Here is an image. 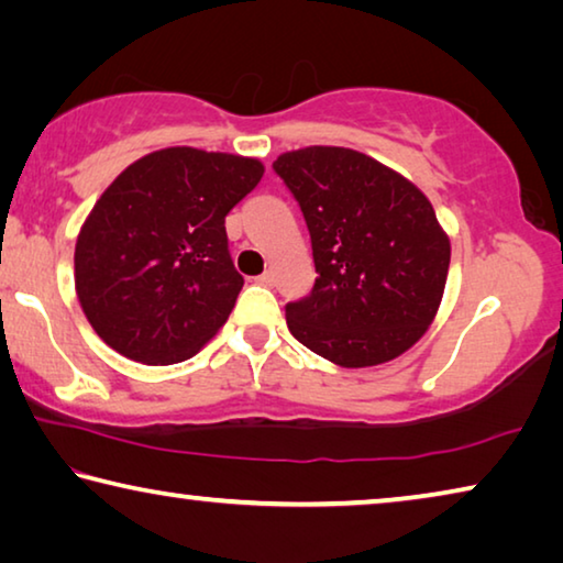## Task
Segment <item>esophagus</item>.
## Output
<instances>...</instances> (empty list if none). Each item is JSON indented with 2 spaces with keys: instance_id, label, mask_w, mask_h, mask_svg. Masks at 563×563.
<instances>
[{
  "instance_id": "obj_1",
  "label": "esophagus",
  "mask_w": 563,
  "mask_h": 563,
  "mask_svg": "<svg viewBox=\"0 0 563 563\" xmlns=\"http://www.w3.org/2000/svg\"><path fill=\"white\" fill-rule=\"evenodd\" d=\"M255 280H258L261 285H273V283H275V275H273V271H265V273L258 275V278H255Z\"/></svg>"
}]
</instances>
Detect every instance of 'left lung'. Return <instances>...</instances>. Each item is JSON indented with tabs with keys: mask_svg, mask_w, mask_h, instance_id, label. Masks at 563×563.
Wrapping results in <instances>:
<instances>
[{
	"mask_svg": "<svg viewBox=\"0 0 563 563\" xmlns=\"http://www.w3.org/2000/svg\"><path fill=\"white\" fill-rule=\"evenodd\" d=\"M273 170L300 206L318 273L285 305L292 338L342 367L402 355L430 328L450 271L432 203L352 148L290 151Z\"/></svg>",
	"mask_w": 563,
	"mask_h": 563,
	"instance_id": "8db88e82",
	"label": "left lung"
}]
</instances>
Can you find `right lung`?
Returning a JSON list of instances; mask_svg holds the SVG:
<instances>
[{"mask_svg":"<svg viewBox=\"0 0 563 563\" xmlns=\"http://www.w3.org/2000/svg\"><path fill=\"white\" fill-rule=\"evenodd\" d=\"M255 158L178 146L131 164L76 241V295L91 328L123 357L174 365L231 316L243 275L225 216L258 186Z\"/></svg>","mask_w":563,"mask_h":563,"instance_id":"obj_1","label":"right lung"}]
</instances>
